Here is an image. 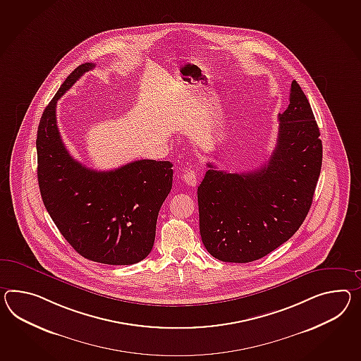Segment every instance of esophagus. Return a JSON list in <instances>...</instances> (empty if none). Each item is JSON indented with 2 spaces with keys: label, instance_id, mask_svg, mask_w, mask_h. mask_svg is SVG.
<instances>
[{
  "label": "esophagus",
  "instance_id": "1",
  "mask_svg": "<svg viewBox=\"0 0 361 361\" xmlns=\"http://www.w3.org/2000/svg\"><path fill=\"white\" fill-rule=\"evenodd\" d=\"M183 180H184L186 184L189 186H195L197 185V172L193 168H186V171L183 175Z\"/></svg>",
  "mask_w": 361,
  "mask_h": 361
}]
</instances>
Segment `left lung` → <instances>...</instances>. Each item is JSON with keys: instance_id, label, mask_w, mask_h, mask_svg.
<instances>
[{"instance_id": "1", "label": "left lung", "mask_w": 361, "mask_h": 361, "mask_svg": "<svg viewBox=\"0 0 361 361\" xmlns=\"http://www.w3.org/2000/svg\"><path fill=\"white\" fill-rule=\"evenodd\" d=\"M278 141L264 167L246 173L210 168L198 186L200 232L223 262L246 264L286 243L312 206L322 166V142L308 99L296 80L278 115Z\"/></svg>"}]
</instances>
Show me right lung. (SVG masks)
Instances as JSON below:
<instances>
[{
	"mask_svg": "<svg viewBox=\"0 0 361 361\" xmlns=\"http://www.w3.org/2000/svg\"><path fill=\"white\" fill-rule=\"evenodd\" d=\"M95 65H80L62 83L37 128V181L45 209L77 253L106 264H133L149 255L158 214L172 188L171 161L135 160L94 171L65 147L57 100Z\"/></svg>",
	"mask_w": 361,
	"mask_h": 361,
	"instance_id": "add662e5",
	"label": "right lung"
}]
</instances>
